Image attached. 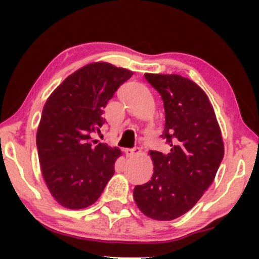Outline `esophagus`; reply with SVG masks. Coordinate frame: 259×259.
Instances as JSON below:
<instances>
[{
    "label": "esophagus",
    "mask_w": 259,
    "mask_h": 259,
    "mask_svg": "<svg viewBox=\"0 0 259 259\" xmlns=\"http://www.w3.org/2000/svg\"><path fill=\"white\" fill-rule=\"evenodd\" d=\"M138 76H140V75H138ZM120 128H121V130H123V128H130V127H127L126 125H125V123H123V125H121V126H120ZM128 150H134V146H128Z\"/></svg>",
    "instance_id": "1"
}]
</instances>
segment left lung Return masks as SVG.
Segmentation results:
<instances>
[{
	"mask_svg": "<svg viewBox=\"0 0 259 259\" xmlns=\"http://www.w3.org/2000/svg\"><path fill=\"white\" fill-rule=\"evenodd\" d=\"M132 72L99 62L67 77L46 102L36 134L42 176L62 206L94 204L114 175L119 148L102 140L107 102Z\"/></svg>",
	"mask_w": 259,
	"mask_h": 259,
	"instance_id": "obj_1",
	"label": "left lung"
}]
</instances>
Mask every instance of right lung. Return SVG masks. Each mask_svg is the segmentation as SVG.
<instances>
[{"instance_id":"1","label":"right lung","mask_w":259,"mask_h":259,"mask_svg":"<svg viewBox=\"0 0 259 259\" xmlns=\"http://www.w3.org/2000/svg\"><path fill=\"white\" fill-rule=\"evenodd\" d=\"M161 95L168 145L154 151L153 176L134 187L140 211L157 221H172L192 208L213 182L224 157L221 130L210 102L192 81L158 75L151 83Z\"/></svg>"}]
</instances>
